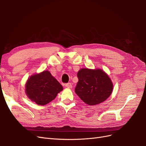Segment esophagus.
<instances>
[{
  "instance_id": "obj_1",
  "label": "esophagus",
  "mask_w": 146,
  "mask_h": 146,
  "mask_svg": "<svg viewBox=\"0 0 146 146\" xmlns=\"http://www.w3.org/2000/svg\"><path fill=\"white\" fill-rule=\"evenodd\" d=\"M65 86H66V87L67 88H69V89H71L72 88V84L71 83H68L67 84H65Z\"/></svg>"
}]
</instances>
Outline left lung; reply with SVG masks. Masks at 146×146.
I'll list each match as a JSON object with an SVG mask.
<instances>
[{"label":"left lung","mask_w":146,"mask_h":146,"mask_svg":"<svg viewBox=\"0 0 146 146\" xmlns=\"http://www.w3.org/2000/svg\"><path fill=\"white\" fill-rule=\"evenodd\" d=\"M78 82L75 92L89 106L98 104L107 100L113 90V83L108 75L100 69L82 68L77 73Z\"/></svg>","instance_id":"left-lung-1"}]
</instances>
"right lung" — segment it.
Masks as SVG:
<instances>
[{
  "label": "right lung",
  "mask_w": 146,
  "mask_h": 146,
  "mask_svg": "<svg viewBox=\"0 0 146 146\" xmlns=\"http://www.w3.org/2000/svg\"><path fill=\"white\" fill-rule=\"evenodd\" d=\"M63 90V86L48 71L30 76L25 84L27 97L38 105L47 104Z\"/></svg>",
  "instance_id": "obj_1"
}]
</instances>
